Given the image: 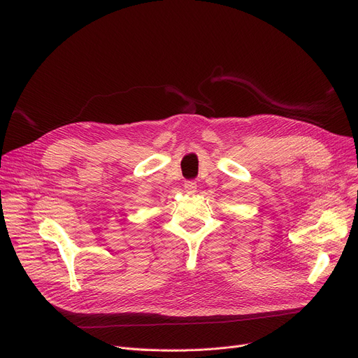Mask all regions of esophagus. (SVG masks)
<instances>
[{
  "mask_svg": "<svg viewBox=\"0 0 358 358\" xmlns=\"http://www.w3.org/2000/svg\"><path fill=\"white\" fill-rule=\"evenodd\" d=\"M184 190H185L187 193H196V190H197V182L193 181V180L185 181V182H184Z\"/></svg>",
  "mask_w": 358,
  "mask_h": 358,
  "instance_id": "esophagus-1",
  "label": "esophagus"
}]
</instances>
